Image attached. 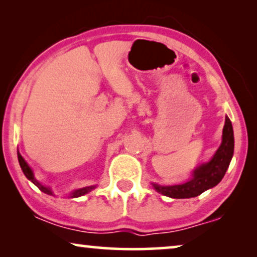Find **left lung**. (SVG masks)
I'll return each instance as SVG.
<instances>
[{
    "label": "left lung",
    "mask_w": 257,
    "mask_h": 257,
    "mask_svg": "<svg viewBox=\"0 0 257 257\" xmlns=\"http://www.w3.org/2000/svg\"><path fill=\"white\" fill-rule=\"evenodd\" d=\"M234 154V132L230 119L226 115L222 130V142L212 159L202 163L193 171L192 178L180 185L161 186L152 182L153 188L160 194L173 199L194 198L207 189L215 187L226 174Z\"/></svg>",
    "instance_id": "1"
}]
</instances>
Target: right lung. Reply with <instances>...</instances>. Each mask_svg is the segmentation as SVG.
Listing matches in <instances>:
<instances>
[{"instance_id": "obj_1", "label": "right lung", "mask_w": 257, "mask_h": 257, "mask_svg": "<svg viewBox=\"0 0 257 257\" xmlns=\"http://www.w3.org/2000/svg\"><path fill=\"white\" fill-rule=\"evenodd\" d=\"M17 158H19L20 166H21V168H22L23 173H24V175H26V177H27L28 180H30L35 186H37V187L40 188L42 192L45 193V194H48V195H55L54 192L51 191L50 187H47V186L42 185L41 182L38 181L36 178H35L33 170H31V167L29 166V165H28L27 161L24 160V158H23L22 156H21V153L19 152V151H17ZM96 187H97V185H92V186H87V187H83V188H79V189H75V191H72L71 193H70L69 196H70V198H79V196H83V195L87 194V193L91 192V191H92V189H94Z\"/></svg>"}]
</instances>
